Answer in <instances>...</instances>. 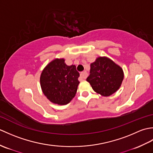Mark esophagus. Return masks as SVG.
<instances>
[{
  "mask_svg": "<svg viewBox=\"0 0 153 153\" xmlns=\"http://www.w3.org/2000/svg\"><path fill=\"white\" fill-rule=\"evenodd\" d=\"M87 76H88V75H87V73L86 72V71H83V72H82L80 74L81 78L83 79H85L87 78Z\"/></svg>",
  "mask_w": 153,
  "mask_h": 153,
  "instance_id": "obj_1",
  "label": "esophagus"
}]
</instances>
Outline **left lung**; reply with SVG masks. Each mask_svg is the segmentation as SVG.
Masks as SVG:
<instances>
[{"label": "left lung", "instance_id": "obj_1", "mask_svg": "<svg viewBox=\"0 0 153 153\" xmlns=\"http://www.w3.org/2000/svg\"><path fill=\"white\" fill-rule=\"evenodd\" d=\"M123 71L119 65L106 56H99L91 64L90 75L87 78L97 93L108 97L118 91L123 82Z\"/></svg>", "mask_w": 153, "mask_h": 153}]
</instances>
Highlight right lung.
Segmentation results:
<instances>
[{
    "mask_svg": "<svg viewBox=\"0 0 153 153\" xmlns=\"http://www.w3.org/2000/svg\"><path fill=\"white\" fill-rule=\"evenodd\" d=\"M79 77L75 65L68 66L64 58H55L41 72L42 91L51 102L58 105H67L76 95L79 83Z\"/></svg>",
    "mask_w": 153,
    "mask_h": 153,
    "instance_id": "obj_1",
    "label": "right lung"
}]
</instances>
